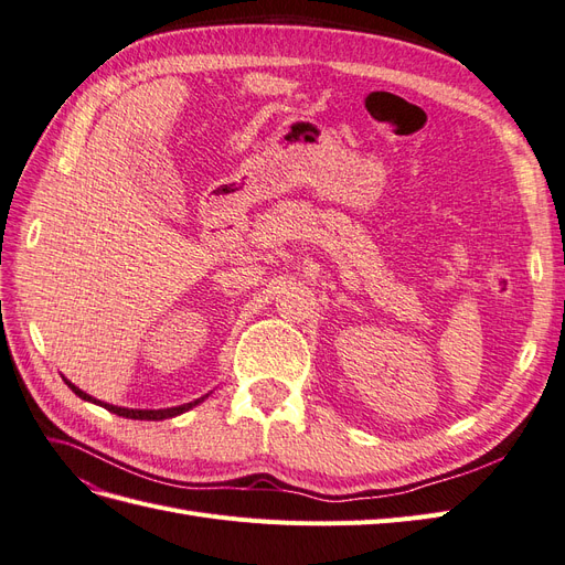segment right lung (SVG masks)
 <instances>
[{"label": "right lung", "instance_id": "right-lung-1", "mask_svg": "<svg viewBox=\"0 0 565 565\" xmlns=\"http://www.w3.org/2000/svg\"><path fill=\"white\" fill-rule=\"evenodd\" d=\"M63 380H65V377H63ZM65 384L71 386V388L75 391V396H79L82 401L96 403V405H100V407H106L108 413H115V415L127 417V419H167V417H177V415L185 413V409H191V407L200 405L204 398L210 396V393H207V396H202V398H198V401H191V403H185V405H177V407H164V409H134V407H117V405H110V403H104V401H96V398L89 396V393H84L82 388H77L73 382H67V380H65Z\"/></svg>", "mask_w": 565, "mask_h": 565}]
</instances>
